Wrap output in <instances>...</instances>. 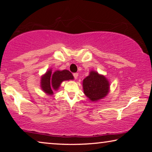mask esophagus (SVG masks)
I'll list each match as a JSON object with an SVG mask.
<instances>
[{"instance_id": "esophagus-1", "label": "esophagus", "mask_w": 152, "mask_h": 152, "mask_svg": "<svg viewBox=\"0 0 152 152\" xmlns=\"http://www.w3.org/2000/svg\"><path fill=\"white\" fill-rule=\"evenodd\" d=\"M73 76H74V78L75 79V80H77V77H78V73H74Z\"/></svg>"}]
</instances>
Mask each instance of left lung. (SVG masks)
<instances>
[{
	"instance_id": "1",
	"label": "left lung",
	"mask_w": 152,
	"mask_h": 152,
	"mask_svg": "<svg viewBox=\"0 0 152 152\" xmlns=\"http://www.w3.org/2000/svg\"><path fill=\"white\" fill-rule=\"evenodd\" d=\"M83 91L91 102H97L107 97L110 91V82L103 75L95 70H91L82 81Z\"/></svg>"
}]
</instances>
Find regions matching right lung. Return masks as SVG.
I'll return each instance as SVG.
<instances>
[{"label":"right lung","instance_id":"add662e5","mask_svg":"<svg viewBox=\"0 0 152 152\" xmlns=\"http://www.w3.org/2000/svg\"><path fill=\"white\" fill-rule=\"evenodd\" d=\"M74 77L68 70H57L53 72L50 68L41 77V88L45 94L52 96L54 91L59 90L61 84L64 81L73 80Z\"/></svg>","mask_w":152,"mask_h":152}]
</instances>
